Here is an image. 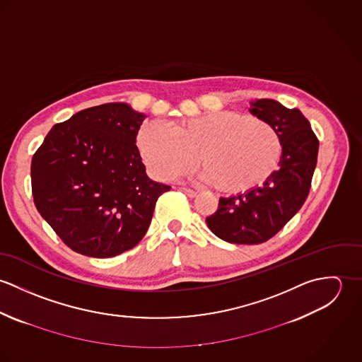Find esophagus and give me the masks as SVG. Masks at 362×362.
Listing matches in <instances>:
<instances>
[{"label":"esophagus","instance_id":"esophagus-1","mask_svg":"<svg viewBox=\"0 0 362 362\" xmlns=\"http://www.w3.org/2000/svg\"><path fill=\"white\" fill-rule=\"evenodd\" d=\"M187 197H189V198H195V197H198V191H194V189H191V188H182L181 189Z\"/></svg>","mask_w":362,"mask_h":362}]
</instances>
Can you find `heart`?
I'll list each match as a JSON object with an SVG mask.
<instances>
[{
  "label": "heart",
  "instance_id": "1",
  "mask_svg": "<svg viewBox=\"0 0 362 362\" xmlns=\"http://www.w3.org/2000/svg\"><path fill=\"white\" fill-rule=\"evenodd\" d=\"M138 146L152 173L164 181L187 174L198 156L202 180L226 194L264 184L283 152L273 125L233 111L187 118L173 127L151 121L142 127Z\"/></svg>",
  "mask_w": 362,
  "mask_h": 362
}]
</instances>
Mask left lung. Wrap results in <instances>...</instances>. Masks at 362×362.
<instances>
[{"instance_id": "left-lung-1", "label": "left lung", "mask_w": 362, "mask_h": 362, "mask_svg": "<svg viewBox=\"0 0 362 362\" xmlns=\"http://www.w3.org/2000/svg\"><path fill=\"white\" fill-rule=\"evenodd\" d=\"M250 110L273 125L283 144L279 168L255 189L220 198L217 210L206 217L207 227L231 244H262L276 235L303 207L316 167L319 141L310 121L298 108L260 99Z\"/></svg>"}]
</instances>
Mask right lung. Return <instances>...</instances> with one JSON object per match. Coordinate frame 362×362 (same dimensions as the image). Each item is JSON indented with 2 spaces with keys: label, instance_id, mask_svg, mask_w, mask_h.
<instances>
[{
  "label": "right lung",
  "instance_id": "1",
  "mask_svg": "<svg viewBox=\"0 0 362 362\" xmlns=\"http://www.w3.org/2000/svg\"><path fill=\"white\" fill-rule=\"evenodd\" d=\"M145 114L128 104L82 110L55 124L32 158L36 209L72 251L112 258L146 234L158 197L135 145Z\"/></svg>",
  "mask_w": 362,
  "mask_h": 362
}]
</instances>
